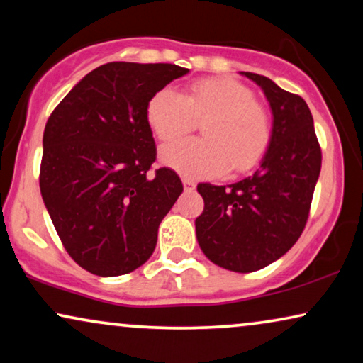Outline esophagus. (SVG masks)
<instances>
[{"label":"esophagus","instance_id":"34e87169","mask_svg":"<svg viewBox=\"0 0 363 363\" xmlns=\"http://www.w3.org/2000/svg\"><path fill=\"white\" fill-rule=\"evenodd\" d=\"M183 186H185V190H193L195 188V182L191 178H183Z\"/></svg>","mask_w":363,"mask_h":363}]
</instances>
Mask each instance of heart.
Returning <instances> with one entry per match:
<instances>
[{
  "mask_svg": "<svg viewBox=\"0 0 363 363\" xmlns=\"http://www.w3.org/2000/svg\"><path fill=\"white\" fill-rule=\"evenodd\" d=\"M148 127L162 142L177 140L203 122L201 135L162 148V162L186 177L211 178L251 170L272 142L269 111L233 79H205L182 96L163 87L145 108Z\"/></svg>",
  "mask_w": 363,
  "mask_h": 363,
  "instance_id": "b5f03b06",
  "label": "heart"
}]
</instances>
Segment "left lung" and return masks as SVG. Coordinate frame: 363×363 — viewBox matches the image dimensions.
Here are the masks:
<instances>
[{"label": "left lung", "mask_w": 363, "mask_h": 363, "mask_svg": "<svg viewBox=\"0 0 363 363\" xmlns=\"http://www.w3.org/2000/svg\"><path fill=\"white\" fill-rule=\"evenodd\" d=\"M242 74L271 104L272 142L252 175L223 186L198 183L205 208L195 226L208 259L252 272L286 255L304 231L322 152L304 99L259 74Z\"/></svg>", "instance_id": "8db88e82"}]
</instances>
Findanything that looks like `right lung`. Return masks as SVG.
Listing matches in <instances>:
<instances>
[{
	"instance_id": "right-lung-1",
	"label": "right lung",
	"mask_w": 363,
	"mask_h": 363,
	"mask_svg": "<svg viewBox=\"0 0 363 363\" xmlns=\"http://www.w3.org/2000/svg\"><path fill=\"white\" fill-rule=\"evenodd\" d=\"M177 64L107 62L54 108L43 135L39 188L64 250L96 276L140 267L182 195L172 168L152 172L150 97L185 76Z\"/></svg>"
}]
</instances>
